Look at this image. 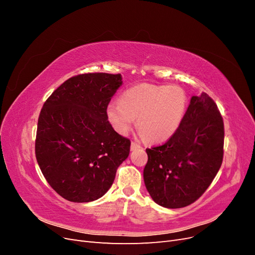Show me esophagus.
Here are the masks:
<instances>
[{"label":"esophagus","instance_id":"1","mask_svg":"<svg viewBox=\"0 0 255 255\" xmlns=\"http://www.w3.org/2000/svg\"><path fill=\"white\" fill-rule=\"evenodd\" d=\"M138 149H140V145L136 143V142H134V141H132V143H130V150L134 151V150H138Z\"/></svg>","mask_w":255,"mask_h":255}]
</instances>
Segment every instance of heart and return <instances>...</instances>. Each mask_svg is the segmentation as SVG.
Returning a JSON list of instances; mask_svg holds the SVG:
<instances>
[{
    "mask_svg": "<svg viewBox=\"0 0 255 255\" xmlns=\"http://www.w3.org/2000/svg\"><path fill=\"white\" fill-rule=\"evenodd\" d=\"M188 98L180 86L143 83L126 90L119 103L106 107V117L119 135L136 127L150 143H165L176 134L187 111Z\"/></svg>",
    "mask_w": 255,
    "mask_h": 255,
    "instance_id": "heart-1",
    "label": "heart"
}]
</instances>
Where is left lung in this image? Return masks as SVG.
Here are the masks:
<instances>
[{
  "instance_id": "1",
  "label": "left lung",
  "mask_w": 255,
  "mask_h": 255,
  "mask_svg": "<svg viewBox=\"0 0 255 255\" xmlns=\"http://www.w3.org/2000/svg\"><path fill=\"white\" fill-rule=\"evenodd\" d=\"M223 140V120L213 99L205 92L191 97L176 134L145 150L143 181L153 201L167 208L194 203L220 169Z\"/></svg>"
}]
</instances>
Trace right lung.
Instances as JSON below:
<instances>
[{
	"label": "right lung",
	"instance_id": "1",
	"mask_svg": "<svg viewBox=\"0 0 255 255\" xmlns=\"http://www.w3.org/2000/svg\"><path fill=\"white\" fill-rule=\"evenodd\" d=\"M122 85L121 74L86 73L63 83L44 102L35 153L50 186L68 201L104 196L130 141L110 125L106 107Z\"/></svg>",
	"mask_w": 255,
	"mask_h": 255
}]
</instances>
